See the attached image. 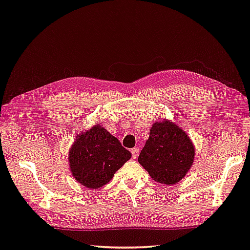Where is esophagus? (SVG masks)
Masks as SVG:
<instances>
[{"label": "esophagus", "instance_id": "esophagus-1", "mask_svg": "<svg viewBox=\"0 0 250 250\" xmlns=\"http://www.w3.org/2000/svg\"><path fill=\"white\" fill-rule=\"evenodd\" d=\"M139 151H140V149H139L138 146H135V147H133V149H131V153H132V156L134 159L139 155Z\"/></svg>", "mask_w": 250, "mask_h": 250}]
</instances>
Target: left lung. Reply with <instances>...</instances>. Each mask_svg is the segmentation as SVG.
<instances>
[{
  "mask_svg": "<svg viewBox=\"0 0 250 250\" xmlns=\"http://www.w3.org/2000/svg\"><path fill=\"white\" fill-rule=\"evenodd\" d=\"M195 149L180 126L171 121L155 122L141 153L139 163L159 183L173 185L192 167Z\"/></svg>",
  "mask_w": 250,
  "mask_h": 250,
  "instance_id": "left-lung-1",
  "label": "left lung"
}]
</instances>
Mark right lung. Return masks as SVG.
I'll return each instance as SVG.
<instances>
[{"label": "right lung", "mask_w": 250, "mask_h": 250, "mask_svg": "<svg viewBox=\"0 0 250 250\" xmlns=\"http://www.w3.org/2000/svg\"><path fill=\"white\" fill-rule=\"evenodd\" d=\"M131 158L130 152L103 125H95L76 139L69 151L70 171L88 188H99Z\"/></svg>", "instance_id": "1"}]
</instances>
